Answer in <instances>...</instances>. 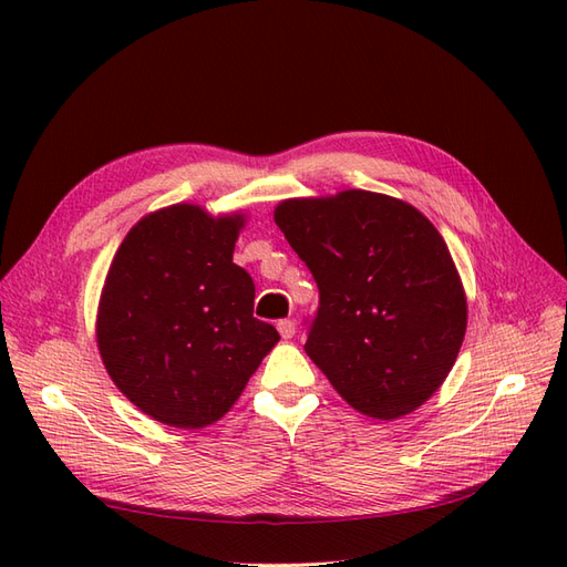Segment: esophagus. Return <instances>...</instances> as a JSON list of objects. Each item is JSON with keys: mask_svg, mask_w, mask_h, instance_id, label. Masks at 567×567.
Here are the masks:
<instances>
[{"mask_svg": "<svg viewBox=\"0 0 567 567\" xmlns=\"http://www.w3.org/2000/svg\"><path fill=\"white\" fill-rule=\"evenodd\" d=\"M277 329H279V333H281V338H284V340H290V338L296 336V321L281 319V321L277 323Z\"/></svg>", "mask_w": 567, "mask_h": 567, "instance_id": "1", "label": "esophagus"}]
</instances>
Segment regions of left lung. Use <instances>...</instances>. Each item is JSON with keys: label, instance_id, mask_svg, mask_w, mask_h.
<instances>
[{"label": "left lung", "instance_id": "left-lung-1", "mask_svg": "<svg viewBox=\"0 0 567 567\" xmlns=\"http://www.w3.org/2000/svg\"><path fill=\"white\" fill-rule=\"evenodd\" d=\"M274 221L319 286L305 352L340 398L379 421L431 400L468 323L466 290L433 221L362 188L281 200Z\"/></svg>", "mask_w": 567, "mask_h": 567}]
</instances>
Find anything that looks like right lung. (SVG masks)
<instances>
[{"label": "right lung", "instance_id": "obj_1", "mask_svg": "<svg viewBox=\"0 0 567 567\" xmlns=\"http://www.w3.org/2000/svg\"><path fill=\"white\" fill-rule=\"evenodd\" d=\"M244 213L194 203L144 215L115 250L96 312L111 381L153 421L198 431L241 398L279 342L252 317L255 284L234 265Z\"/></svg>", "mask_w": 567, "mask_h": 567}]
</instances>
